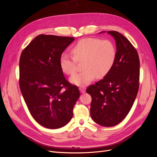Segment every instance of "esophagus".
<instances>
[{
  "label": "esophagus",
  "instance_id": "1",
  "mask_svg": "<svg viewBox=\"0 0 157 157\" xmlns=\"http://www.w3.org/2000/svg\"><path fill=\"white\" fill-rule=\"evenodd\" d=\"M79 90L82 94H84V93L86 92V88H85L84 86H80L79 88Z\"/></svg>",
  "mask_w": 157,
  "mask_h": 157
}]
</instances>
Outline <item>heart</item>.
Returning a JSON list of instances; mask_svg holds the SVG:
<instances>
[{"label":"heart","mask_w":157,"mask_h":157,"mask_svg":"<svg viewBox=\"0 0 157 157\" xmlns=\"http://www.w3.org/2000/svg\"><path fill=\"white\" fill-rule=\"evenodd\" d=\"M74 57L67 52L60 56V67L67 75L75 73L77 61L81 62L82 71L69 78L71 83L84 86L94 79L103 78L112 69L117 58L115 44L109 40L87 38L79 40L71 48Z\"/></svg>","instance_id":"1"}]
</instances>
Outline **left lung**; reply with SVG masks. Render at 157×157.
Wrapping results in <instances>:
<instances>
[{
	"mask_svg": "<svg viewBox=\"0 0 157 157\" xmlns=\"http://www.w3.org/2000/svg\"><path fill=\"white\" fill-rule=\"evenodd\" d=\"M107 33L116 42L115 62L109 73L90 86L86 92L92 97L90 115L93 121L101 126L111 127L124 119L134 103L139 89L140 59L125 36L115 31Z\"/></svg>",
	"mask_w": 157,
	"mask_h": 157,
	"instance_id": "obj_1",
	"label": "left lung"
}]
</instances>
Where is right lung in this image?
<instances>
[{
  "instance_id": "right-lung-1",
  "label": "right lung",
  "mask_w": 157,
  "mask_h": 157,
  "mask_svg": "<svg viewBox=\"0 0 157 157\" xmlns=\"http://www.w3.org/2000/svg\"><path fill=\"white\" fill-rule=\"evenodd\" d=\"M75 38L40 35L23 50L20 59V87L32 117L50 129L64 126L73 117L80 97L76 86L65 79L61 54Z\"/></svg>"
}]
</instances>
